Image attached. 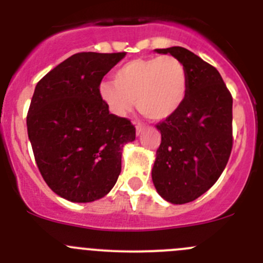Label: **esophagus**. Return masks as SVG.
Returning <instances> with one entry per match:
<instances>
[{
	"label": "esophagus",
	"mask_w": 263,
	"mask_h": 263,
	"mask_svg": "<svg viewBox=\"0 0 263 263\" xmlns=\"http://www.w3.org/2000/svg\"><path fill=\"white\" fill-rule=\"evenodd\" d=\"M143 129H144V126H143V124H140V123H137V124H136V132H137V135H139L140 132L143 131Z\"/></svg>",
	"instance_id": "obj_1"
}]
</instances>
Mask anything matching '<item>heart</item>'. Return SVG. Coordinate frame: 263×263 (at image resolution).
<instances>
[{"label": "heart", "mask_w": 263, "mask_h": 263, "mask_svg": "<svg viewBox=\"0 0 263 263\" xmlns=\"http://www.w3.org/2000/svg\"><path fill=\"white\" fill-rule=\"evenodd\" d=\"M188 71L173 55L137 58L120 66L114 82H102L98 96L107 109L123 117L135 106L144 117L162 120L175 114L188 95Z\"/></svg>", "instance_id": "obj_1"}]
</instances>
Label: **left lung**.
Masks as SVG:
<instances>
[{"label":"left lung","mask_w":263,"mask_h":263,"mask_svg":"<svg viewBox=\"0 0 263 263\" xmlns=\"http://www.w3.org/2000/svg\"><path fill=\"white\" fill-rule=\"evenodd\" d=\"M171 54L188 71V95L180 109L156 124L161 131L152 179L171 203L196 200L214 185L232 151V96L214 66L181 46Z\"/></svg>","instance_id":"8db88e82"}]
</instances>
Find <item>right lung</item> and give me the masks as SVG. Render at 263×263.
<instances>
[{"label": "right lung", "instance_id": "obj_1", "mask_svg": "<svg viewBox=\"0 0 263 263\" xmlns=\"http://www.w3.org/2000/svg\"><path fill=\"white\" fill-rule=\"evenodd\" d=\"M126 53H76L49 71L32 96L27 131L37 167L54 193L92 202L111 191L122 149L136 129L110 114L98 96L102 78Z\"/></svg>", "mask_w": 263, "mask_h": 263}]
</instances>
